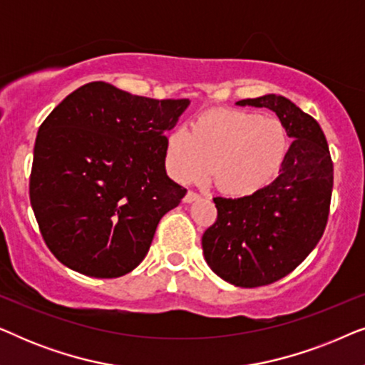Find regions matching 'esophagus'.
<instances>
[{
	"label": "esophagus",
	"instance_id": "obj_1",
	"mask_svg": "<svg viewBox=\"0 0 365 365\" xmlns=\"http://www.w3.org/2000/svg\"><path fill=\"white\" fill-rule=\"evenodd\" d=\"M201 197V194H197L196 191H187L186 196H184V202H192L196 201V199Z\"/></svg>",
	"mask_w": 365,
	"mask_h": 365
}]
</instances>
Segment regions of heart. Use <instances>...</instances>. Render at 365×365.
I'll use <instances>...</instances> for the list:
<instances>
[{
  "label": "heart",
  "instance_id": "1",
  "mask_svg": "<svg viewBox=\"0 0 365 365\" xmlns=\"http://www.w3.org/2000/svg\"><path fill=\"white\" fill-rule=\"evenodd\" d=\"M289 134L277 118L246 109H212L178 128L166 141V164L179 182H197L212 169L222 192L244 197L271 184L287 156Z\"/></svg>",
  "mask_w": 365,
  "mask_h": 365
}]
</instances>
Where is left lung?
<instances>
[{
  "label": "left lung",
  "instance_id": "obj_1",
  "mask_svg": "<svg viewBox=\"0 0 365 365\" xmlns=\"http://www.w3.org/2000/svg\"><path fill=\"white\" fill-rule=\"evenodd\" d=\"M269 108L292 138L274 181L256 194L214 197L217 217L202 236L209 267L237 287H261L291 274L326 231L334 164L321 126L292 101L276 94L241 99Z\"/></svg>",
  "mask_w": 365,
  "mask_h": 365
}]
</instances>
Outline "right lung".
Listing matches in <instances>:
<instances>
[{
  "label": "right lung",
  "mask_w": 365,
  "mask_h": 365,
  "mask_svg": "<svg viewBox=\"0 0 365 365\" xmlns=\"http://www.w3.org/2000/svg\"><path fill=\"white\" fill-rule=\"evenodd\" d=\"M189 99H153L94 81L39 126L29 199L54 257L89 277L131 272L186 189L168 178L166 131Z\"/></svg>",
  "instance_id": "1"
}]
</instances>
